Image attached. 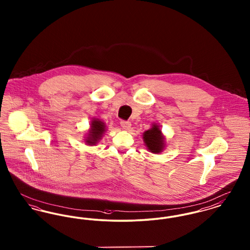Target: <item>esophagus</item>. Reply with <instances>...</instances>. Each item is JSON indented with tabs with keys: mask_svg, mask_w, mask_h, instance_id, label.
Here are the masks:
<instances>
[{
	"mask_svg": "<svg viewBox=\"0 0 250 250\" xmlns=\"http://www.w3.org/2000/svg\"><path fill=\"white\" fill-rule=\"evenodd\" d=\"M121 126L125 130H129V128L131 127V123L128 121H121Z\"/></svg>",
	"mask_w": 250,
	"mask_h": 250,
	"instance_id": "1",
	"label": "esophagus"
}]
</instances>
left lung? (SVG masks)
I'll use <instances>...</instances> for the list:
<instances>
[{
	"label": "left lung",
	"instance_id": "8db88e82",
	"mask_svg": "<svg viewBox=\"0 0 250 250\" xmlns=\"http://www.w3.org/2000/svg\"><path fill=\"white\" fill-rule=\"evenodd\" d=\"M143 141L148 147V150L154 154L160 153L164 148V138L161 135V130L156 125H154L150 130L144 132Z\"/></svg>",
	"mask_w": 250,
	"mask_h": 250
}]
</instances>
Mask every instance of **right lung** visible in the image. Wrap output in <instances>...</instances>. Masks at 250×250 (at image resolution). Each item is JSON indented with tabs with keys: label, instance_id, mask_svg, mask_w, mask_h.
<instances>
[{
	"label": "right lung",
	"instance_id": "right-lung-1",
	"mask_svg": "<svg viewBox=\"0 0 250 250\" xmlns=\"http://www.w3.org/2000/svg\"><path fill=\"white\" fill-rule=\"evenodd\" d=\"M105 128L106 126L103 122H101L100 120H94L92 122L91 130L87 137L86 143H88V145H93L97 143L101 139L103 133L105 132Z\"/></svg>",
	"mask_w": 250,
	"mask_h": 250
}]
</instances>
